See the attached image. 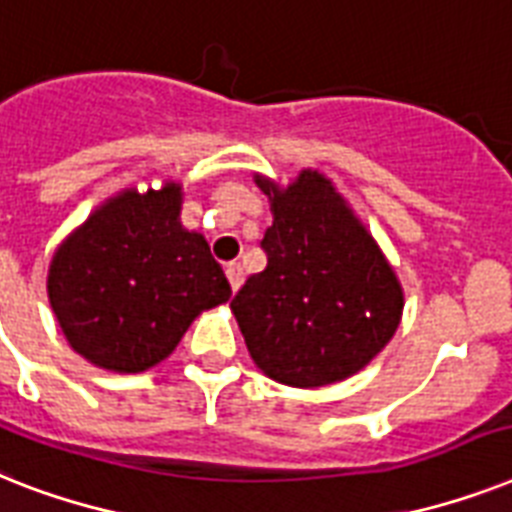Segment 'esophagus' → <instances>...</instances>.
Instances as JSON below:
<instances>
[{
	"instance_id": "1",
	"label": "esophagus",
	"mask_w": 512,
	"mask_h": 512,
	"mask_svg": "<svg viewBox=\"0 0 512 512\" xmlns=\"http://www.w3.org/2000/svg\"><path fill=\"white\" fill-rule=\"evenodd\" d=\"M226 276H228V284H231V289H239V286H242V281H244V270H242V265L239 263H228L226 265Z\"/></svg>"
}]
</instances>
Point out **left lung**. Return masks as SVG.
Instances as JSON below:
<instances>
[{"mask_svg":"<svg viewBox=\"0 0 512 512\" xmlns=\"http://www.w3.org/2000/svg\"><path fill=\"white\" fill-rule=\"evenodd\" d=\"M257 184L273 213L260 242L268 265L231 299L249 355L299 389L344 381L400 326V281L321 173L302 170L284 191Z\"/></svg>","mask_w":512,"mask_h":512,"instance_id":"1","label":"left lung"}]
</instances>
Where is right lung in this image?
<instances>
[{
    "label": "right lung",
    "instance_id": "obj_1",
    "mask_svg": "<svg viewBox=\"0 0 512 512\" xmlns=\"http://www.w3.org/2000/svg\"><path fill=\"white\" fill-rule=\"evenodd\" d=\"M178 213L181 186L123 191L54 252L49 302L89 363L147 371L176 350L199 310L231 297L205 236L186 231Z\"/></svg>",
    "mask_w": 512,
    "mask_h": 512
}]
</instances>
